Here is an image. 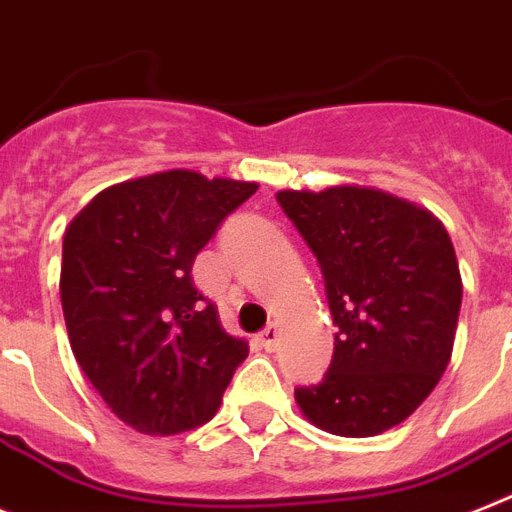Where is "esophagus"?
<instances>
[{
  "label": "esophagus",
  "mask_w": 512,
  "mask_h": 512,
  "mask_svg": "<svg viewBox=\"0 0 512 512\" xmlns=\"http://www.w3.org/2000/svg\"><path fill=\"white\" fill-rule=\"evenodd\" d=\"M280 337H282L280 335V327H277V324H269V327H266L264 332H261V335H259L261 348L272 353V350H277V345H280Z\"/></svg>",
  "instance_id": "obj_1"
}]
</instances>
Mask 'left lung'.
Instances as JSON below:
<instances>
[{
	"label": "left lung",
	"instance_id": "8db88e82",
	"mask_svg": "<svg viewBox=\"0 0 512 512\" xmlns=\"http://www.w3.org/2000/svg\"><path fill=\"white\" fill-rule=\"evenodd\" d=\"M277 201L322 266L337 327L327 374L295 387V400L329 434L387 432L453 356L463 298L453 240L432 211L374 188L280 190Z\"/></svg>",
	"mask_w": 512,
	"mask_h": 512
}]
</instances>
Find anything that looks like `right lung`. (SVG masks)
<instances>
[{"label":"right lung","mask_w":512,"mask_h":512,"mask_svg":"<svg viewBox=\"0 0 512 512\" xmlns=\"http://www.w3.org/2000/svg\"><path fill=\"white\" fill-rule=\"evenodd\" d=\"M259 190L188 170L112 185L70 222L62 311L75 361L135 432L167 437L211 421L248 356L190 277L198 251Z\"/></svg>","instance_id":"add662e5"}]
</instances>
